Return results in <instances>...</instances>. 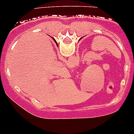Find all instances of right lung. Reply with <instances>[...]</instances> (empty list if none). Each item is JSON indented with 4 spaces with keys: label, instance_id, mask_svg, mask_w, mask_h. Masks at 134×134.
<instances>
[{
    "label": "right lung",
    "instance_id": "obj_1",
    "mask_svg": "<svg viewBox=\"0 0 134 134\" xmlns=\"http://www.w3.org/2000/svg\"><path fill=\"white\" fill-rule=\"evenodd\" d=\"M53 39H54V41H55V39H54V38H53Z\"/></svg>",
    "mask_w": 134,
    "mask_h": 134
}]
</instances>
